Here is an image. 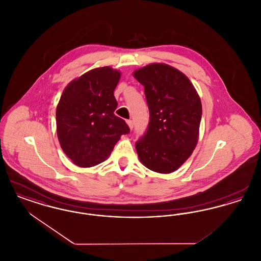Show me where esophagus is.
<instances>
[{"label": "esophagus", "mask_w": 261, "mask_h": 261, "mask_svg": "<svg viewBox=\"0 0 261 261\" xmlns=\"http://www.w3.org/2000/svg\"><path fill=\"white\" fill-rule=\"evenodd\" d=\"M127 124L129 126V128L132 130L133 129V126H134V123H133V121L132 120H127Z\"/></svg>", "instance_id": "obj_1"}]
</instances>
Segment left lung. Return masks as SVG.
<instances>
[{
    "label": "left lung",
    "mask_w": 261,
    "mask_h": 261,
    "mask_svg": "<svg viewBox=\"0 0 261 261\" xmlns=\"http://www.w3.org/2000/svg\"><path fill=\"white\" fill-rule=\"evenodd\" d=\"M145 88L149 126L135 144L141 162L159 173L177 170L192 154L199 139L201 102L186 75L164 63L134 71Z\"/></svg>",
    "instance_id": "8db88e82"
}]
</instances>
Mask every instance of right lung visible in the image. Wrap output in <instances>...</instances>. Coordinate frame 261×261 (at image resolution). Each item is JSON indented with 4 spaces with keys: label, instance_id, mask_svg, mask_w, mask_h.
<instances>
[{
    "label": "right lung",
    "instance_id": "obj_1",
    "mask_svg": "<svg viewBox=\"0 0 261 261\" xmlns=\"http://www.w3.org/2000/svg\"><path fill=\"white\" fill-rule=\"evenodd\" d=\"M120 72L103 66L71 81L57 107V133L64 153L80 167L106 161L121 135L130 129L114 114L113 91Z\"/></svg>",
    "mask_w": 261,
    "mask_h": 261
}]
</instances>
